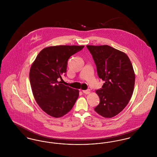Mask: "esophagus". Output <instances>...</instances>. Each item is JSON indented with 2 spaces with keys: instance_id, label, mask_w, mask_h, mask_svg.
I'll list each match as a JSON object with an SVG mask.
<instances>
[{
  "instance_id": "1",
  "label": "esophagus",
  "mask_w": 157,
  "mask_h": 157,
  "mask_svg": "<svg viewBox=\"0 0 157 157\" xmlns=\"http://www.w3.org/2000/svg\"><path fill=\"white\" fill-rule=\"evenodd\" d=\"M82 92H83V93H84L85 94H89V93H90V90H83V91H82Z\"/></svg>"
}]
</instances>
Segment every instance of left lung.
I'll return each mask as SVG.
<instances>
[{"label": "left lung", "mask_w": 157, "mask_h": 157, "mask_svg": "<svg viewBox=\"0 0 157 157\" xmlns=\"http://www.w3.org/2000/svg\"><path fill=\"white\" fill-rule=\"evenodd\" d=\"M96 65L99 78L105 81L96 90L100 103L94 110L105 118L116 116L125 108L133 94L135 75L128 57L108 45H87Z\"/></svg>", "instance_id": "1"}]
</instances>
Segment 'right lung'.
I'll return each mask as SVG.
<instances>
[{
    "label": "right lung",
    "instance_id": "1",
    "mask_svg": "<svg viewBox=\"0 0 157 157\" xmlns=\"http://www.w3.org/2000/svg\"><path fill=\"white\" fill-rule=\"evenodd\" d=\"M84 46L60 45L43 49L32 64L29 78L37 103L49 115L59 118L68 113L79 96V91L61 84L66 75L69 59Z\"/></svg>",
    "mask_w": 157,
    "mask_h": 157
}]
</instances>
